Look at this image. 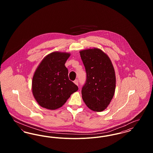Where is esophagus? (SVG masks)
I'll return each instance as SVG.
<instances>
[{
  "mask_svg": "<svg viewBox=\"0 0 153 153\" xmlns=\"http://www.w3.org/2000/svg\"><path fill=\"white\" fill-rule=\"evenodd\" d=\"M74 83L76 85H79V81H78V80H74Z\"/></svg>",
  "mask_w": 153,
  "mask_h": 153,
  "instance_id": "1",
  "label": "esophagus"
}]
</instances>
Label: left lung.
<instances>
[{"label": "left lung", "instance_id": "8db88e82", "mask_svg": "<svg viewBox=\"0 0 153 153\" xmlns=\"http://www.w3.org/2000/svg\"><path fill=\"white\" fill-rule=\"evenodd\" d=\"M87 80L81 90L82 98L89 109L101 112L106 109L115 91L116 76L108 55L100 49L80 51Z\"/></svg>", "mask_w": 153, "mask_h": 153}]
</instances>
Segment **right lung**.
Listing matches in <instances>:
<instances>
[{"instance_id":"add662e5","label":"right lung","mask_w":153,"mask_h":153,"mask_svg":"<svg viewBox=\"0 0 153 153\" xmlns=\"http://www.w3.org/2000/svg\"><path fill=\"white\" fill-rule=\"evenodd\" d=\"M69 53L54 51L48 54L36 68L32 80V92L38 104L46 109L61 107L78 87L69 80L65 66Z\"/></svg>"}]
</instances>
